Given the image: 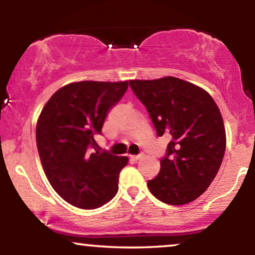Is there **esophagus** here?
Returning <instances> with one entry per match:
<instances>
[{
	"label": "esophagus",
	"instance_id": "1",
	"mask_svg": "<svg viewBox=\"0 0 255 255\" xmlns=\"http://www.w3.org/2000/svg\"><path fill=\"white\" fill-rule=\"evenodd\" d=\"M144 157V153H140V154H137V156H130V158L131 159H134V160H137V159H141V158Z\"/></svg>",
	"mask_w": 255,
	"mask_h": 255
}]
</instances>
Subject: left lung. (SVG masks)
<instances>
[{
	"label": "left lung",
	"instance_id": "left-lung-1",
	"mask_svg": "<svg viewBox=\"0 0 255 255\" xmlns=\"http://www.w3.org/2000/svg\"><path fill=\"white\" fill-rule=\"evenodd\" d=\"M129 86L157 135L170 137L148 189L165 204L191 203L209 188L224 157L227 136L217 104L201 87L174 77L129 80Z\"/></svg>",
	"mask_w": 255,
	"mask_h": 255
}]
</instances>
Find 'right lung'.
<instances>
[{
  "mask_svg": "<svg viewBox=\"0 0 255 255\" xmlns=\"http://www.w3.org/2000/svg\"><path fill=\"white\" fill-rule=\"evenodd\" d=\"M127 89L128 81L72 83L57 90L40 113L36 139L44 172L73 206L97 209L118 193L128 158L99 152L95 136Z\"/></svg>",
  "mask_w": 255,
  "mask_h": 255,
  "instance_id": "right-lung-1",
  "label": "right lung"
}]
</instances>
